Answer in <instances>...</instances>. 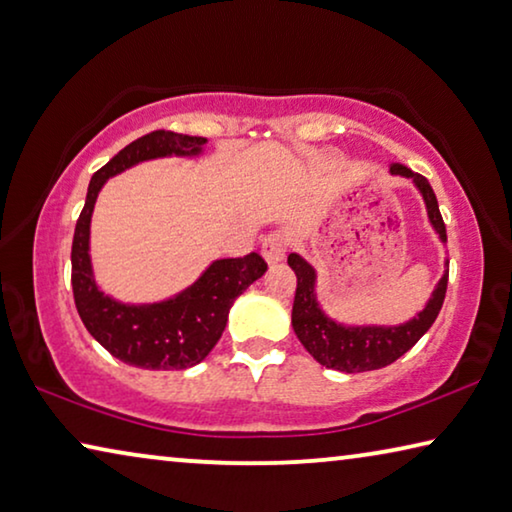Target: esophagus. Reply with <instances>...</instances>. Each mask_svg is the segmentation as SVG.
<instances>
[{"mask_svg": "<svg viewBox=\"0 0 512 512\" xmlns=\"http://www.w3.org/2000/svg\"><path fill=\"white\" fill-rule=\"evenodd\" d=\"M287 248H289V239H287V234L280 232V230L269 232L262 241V255L269 264L282 262V259H285Z\"/></svg>", "mask_w": 512, "mask_h": 512, "instance_id": "obj_1", "label": "esophagus"}]
</instances>
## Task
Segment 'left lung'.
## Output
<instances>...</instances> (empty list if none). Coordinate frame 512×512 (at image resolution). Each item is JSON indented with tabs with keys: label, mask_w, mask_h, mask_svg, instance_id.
<instances>
[{
	"label": "left lung",
	"mask_w": 512,
	"mask_h": 512,
	"mask_svg": "<svg viewBox=\"0 0 512 512\" xmlns=\"http://www.w3.org/2000/svg\"><path fill=\"white\" fill-rule=\"evenodd\" d=\"M394 175H405L417 184V189L424 196L428 218L440 234V239L446 241V227L440 214V205L433 193V186L428 184L424 175L412 173L410 168L401 164H394ZM291 269H294L298 285L294 296V310H291V326H294L296 337L300 344L307 348L312 358L328 369L346 371V373H360V371H373L383 369L408 353L426 330L433 326L437 314L442 310L444 296H446V282H449V271L442 275L433 291V298L428 300L424 312H419L415 319L403 323L396 328H380V326H367V328H346L339 323L330 321L326 314L319 310L314 296V269L305 262L303 257L291 253L287 257Z\"/></svg>",
	"instance_id": "left-lung-1"
}]
</instances>
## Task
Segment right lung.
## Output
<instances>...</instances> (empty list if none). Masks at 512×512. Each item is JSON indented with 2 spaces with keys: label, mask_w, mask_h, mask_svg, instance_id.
Returning a JSON list of instances; mask_svg holds the SVG:
<instances>
[{
  "label": "right lung",
  "mask_w": 512,
  "mask_h": 512,
  "mask_svg": "<svg viewBox=\"0 0 512 512\" xmlns=\"http://www.w3.org/2000/svg\"><path fill=\"white\" fill-rule=\"evenodd\" d=\"M207 139L157 129L129 143L91 177L86 205L72 239V296L86 330L120 362L152 371L189 369L202 362L221 339L227 312L255 280L269 269L262 255L218 259L196 285L180 296L154 305H123L95 287L88 232L95 198L111 175L145 159L168 154H198Z\"/></svg>",
  "instance_id": "right-lung-1"
}]
</instances>
